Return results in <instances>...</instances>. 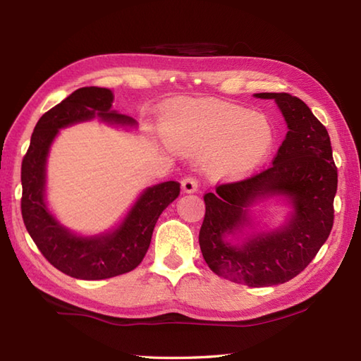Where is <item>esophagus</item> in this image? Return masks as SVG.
<instances>
[{"label":"esophagus","mask_w":361,"mask_h":361,"mask_svg":"<svg viewBox=\"0 0 361 361\" xmlns=\"http://www.w3.org/2000/svg\"><path fill=\"white\" fill-rule=\"evenodd\" d=\"M181 188H183V190H185L186 194L197 192V189H198L197 180L192 178V176H186V178H183V181H181Z\"/></svg>","instance_id":"1"}]
</instances>
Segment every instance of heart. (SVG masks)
Instances as JSON below:
<instances>
[{"label":"heart","mask_w":361,"mask_h":361,"mask_svg":"<svg viewBox=\"0 0 361 361\" xmlns=\"http://www.w3.org/2000/svg\"><path fill=\"white\" fill-rule=\"evenodd\" d=\"M163 137L180 153H200L204 173L233 181L251 173L271 152L274 128L267 116L240 105L197 99L169 114Z\"/></svg>","instance_id":"obj_1"}]
</instances>
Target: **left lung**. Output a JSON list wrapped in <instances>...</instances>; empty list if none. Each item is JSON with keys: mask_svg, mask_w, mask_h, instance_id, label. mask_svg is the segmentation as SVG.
Here are the masks:
<instances>
[{"mask_svg": "<svg viewBox=\"0 0 361 361\" xmlns=\"http://www.w3.org/2000/svg\"><path fill=\"white\" fill-rule=\"evenodd\" d=\"M255 97L278 105L288 128L286 140L265 171L204 195L198 242L216 274L248 287H270L293 279L327 240L338 175L327 130L301 99L287 93ZM273 201L288 206L286 220L260 227L254 208Z\"/></svg>", "mask_w": 361, "mask_h": 361, "instance_id": "1", "label": "left lung"}]
</instances>
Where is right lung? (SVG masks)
I'll list each match as a JSON object with an SVG mask.
<instances>
[{
  "label": "right lung",
  "instance_id": "add662e5",
  "mask_svg": "<svg viewBox=\"0 0 361 361\" xmlns=\"http://www.w3.org/2000/svg\"><path fill=\"white\" fill-rule=\"evenodd\" d=\"M109 88L75 90L38 119L21 164V214L29 235L42 255L75 279H109L135 270L149 250L153 228L169 204L180 195L178 181L145 188L116 226L97 234L71 231L54 216L46 202V164L60 130L97 118L114 127H136V121L113 110Z\"/></svg>",
  "mask_w": 361,
  "mask_h": 361
}]
</instances>
